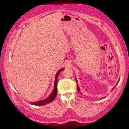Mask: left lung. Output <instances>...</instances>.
<instances>
[{
	"mask_svg": "<svg viewBox=\"0 0 129 129\" xmlns=\"http://www.w3.org/2000/svg\"><path fill=\"white\" fill-rule=\"evenodd\" d=\"M75 80H76V83H77V81H76V79H75ZM119 80H120V79H119V80H118V82H117V84L118 83V82H119ZM117 84L116 85H116H117ZM116 86H115V87H116ZM115 87H114V88H113V89H112V90H114V88H115ZM77 90H78V91H79V92H80V88H79V86H78V84H77ZM101 99H104V97H103V98H101Z\"/></svg>",
	"mask_w": 129,
	"mask_h": 129,
	"instance_id": "1",
	"label": "left lung"
}]
</instances>
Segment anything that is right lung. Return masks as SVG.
I'll use <instances>...</instances> for the list:
<instances>
[{"label": "right lung", "instance_id": "1", "mask_svg": "<svg viewBox=\"0 0 129 129\" xmlns=\"http://www.w3.org/2000/svg\"><path fill=\"white\" fill-rule=\"evenodd\" d=\"M64 68H62L60 71H58V72L56 73L55 79V82H54V89L52 91V92L50 93L49 96H48L47 98H46L45 100H43L40 101H38V102H30V104H32L34 105H45L46 104H48L49 103H51L52 101L54 100V99L55 98V97L57 94V77L58 75L60 73V72L62 71H63Z\"/></svg>", "mask_w": 129, "mask_h": 129}]
</instances>
